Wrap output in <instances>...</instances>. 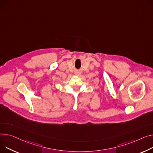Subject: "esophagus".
Segmentation results:
<instances>
[{"instance_id":"obj_1","label":"esophagus","mask_w":153,"mask_h":153,"mask_svg":"<svg viewBox=\"0 0 153 153\" xmlns=\"http://www.w3.org/2000/svg\"><path fill=\"white\" fill-rule=\"evenodd\" d=\"M76 74L79 76V75H80V71H77V72L76 73Z\"/></svg>"}]
</instances>
